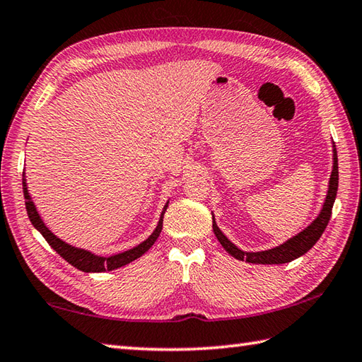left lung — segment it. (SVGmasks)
Returning a JSON list of instances; mask_svg holds the SVG:
<instances>
[{
  "instance_id": "8db88e82",
  "label": "left lung",
  "mask_w": 362,
  "mask_h": 362,
  "mask_svg": "<svg viewBox=\"0 0 362 362\" xmlns=\"http://www.w3.org/2000/svg\"><path fill=\"white\" fill-rule=\"evenodd\" d=\"M333 172H331V178H329V187H328V194H327V200L323 203V208L314 222L309 225L306 230L298 233L297 235H293L292 239L284 242L283 245L275 247L272 250H265V252H256V253H248V252H242L238 247L231 243L226 239V235L218 230V226L216 223V220L212 217V230L218 242L222 243V247L230 253L233 257L239 261H247L252 264H286L291 262L297 257L303 256L306 252H309L315 242L320 239V235L325 231V228L329 222L331 217V211H333V204L336 200V194H337V184H339V168H337V151L336 146L333 148Z\"/></svg>"
}]
</instances>
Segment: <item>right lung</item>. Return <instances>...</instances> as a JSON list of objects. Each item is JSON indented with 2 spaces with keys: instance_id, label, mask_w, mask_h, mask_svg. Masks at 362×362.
I'll return each instance as SVG.
<instances>
[{
  "instance_id": "obj_1",
  "label": "right lung",
  "mask_w": 362,
  "mask_h": 362,
  "mask_svg": "<svg viewBox=\"0 0 362 362\" xmlns=\"http://www.w3.org/2000/svg\"><path fill=\"white\" fill-rule=\"evenodd\" d=\"M23 194H25V200H26L25 204H26L28 217H29V220H31V223L34 225L35 230L40 231V234L43 235V238H45V240L49 243L51 248H53L57 255H61L65 261L73 265V267H76L78 270H83V272H106V270L119 269V267H123V265H127L132 261H136L137 257H140L144 253L148 252L153 243L156 242V239L159 238L160 231H162V218H164V214H165V209L168 206V203L164 206V211H162V214H160V218H159V223L156 226V230L153 231V234L150 235L148 239L144 240L142 243H139L137 247L128 250V252H123V253L109 256V257H103V256L93 255L90 252H86V250H81V248H75V247L69 245V243L62 242L61 239L56 238V235L48 230L45 223L42 222L39 214H37L31 197H29V194H28L25 178H23Z\"/></svg>"
}]
</instances>
